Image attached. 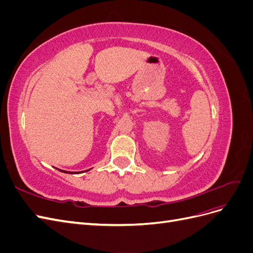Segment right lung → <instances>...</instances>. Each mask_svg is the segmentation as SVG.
Segmentation results:
<instances>
[{
  "instance_id": "add662e5",
  "label": "right lung",
  "mask_w": 253,
  "mask_h": 253,
  "mask_svg": "<svg viewBox=\"0 0 253 253\" xmlns=\"http://www.w3.org/2000/svg\"><path fill=\"white\" fill-rule=\"evenodd\" d=\"M62 172H66V171H62ZM66 173H71V172H66Z\"/></svg>"
}]
</instances>
